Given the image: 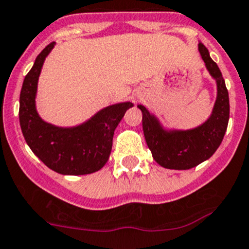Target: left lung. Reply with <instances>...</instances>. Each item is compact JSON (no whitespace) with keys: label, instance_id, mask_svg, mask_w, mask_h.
Instances as JSON below:
<instances>
[{"label":"left lung","instance_id":"8db88e82","mask_svg":"<svg viewBox=\"0 0 249 249\" xmlns=\"http://www.w3.org/2000/svg\"><path fill=\"white\" fill-rule=\"evenodd\" d=\"M203 62L217 82V100L211 118L203 125L187 131L166 133L149 111L139 105L142 111V129L152 158L162 167L172 170H189L211 158L221 145L230 119V99L225 79L218 66L210 57L207 48L198 44Z\"/></svg>","mask_w":249,"mask_h":249}]
</instances>
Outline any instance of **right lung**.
Returning a JSON list of instances; mask_svg holds the SVG:
<instances>
[{"instance_id": "add662e5", "label": "right lung", "mask_w": 249, "mask_h": 249, "mask_svg": "<svg viewBox=\"0 0 249 249\" xmlns=\"http://www.w3.org/2000/svg\"><path fill=\"white\" fill-rule=\"evenodd\" d=\"M54 47L49 43L27 73L19 95V124L27 144L44 165L62 175L95 172L108 161L114 130L131 103H120L100 110L86 124L62 129L47 124L35 107L36 90L44 58Z\"/></svg>"}]
</instances>
